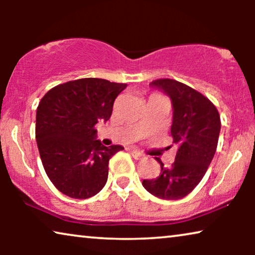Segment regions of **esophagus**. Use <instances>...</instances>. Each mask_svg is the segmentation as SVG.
I'll return each mask as SVG.
<instances>
[{"mask_svg":"<svg viewBox=\"0 0 255 255\" xmlns=\"http://www.w3.org/2000/svg\"><path fill=\"white\" fill-rule=\"evenodd\" d=\"M130 153H131V155L133 156L134 159H137V160H140V159L144 158V155H142L140 152L137 151V149H134V148H131L130 149Z\"/></svg>","mask_w":255,"mask_h":255,"instance_id":"esophagus-1","label":"esophagus"}]
</instances>
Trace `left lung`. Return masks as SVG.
I'll list each match as a JSON object with an SVG mask.
<instances>
[{"instance_id": "1", "label": "left lung", "mask_w": 255, "mask_h": 255, "mask_svg": "<svg viewBox=\"0 0 255 255\" xmlns=\"http://www.w3.org/2000/svg\"><path fill=\"white\" fill-rule=\"evenodd\" d=\"M149 86L172 101L170 133L177 151L170 167H165L156 158L161 173L156 179L142 181V186L162 200H180L191 193L207 173L217 148L221 117L209 99L184 83L159 79Z\"/></svg>"}]
</instances>
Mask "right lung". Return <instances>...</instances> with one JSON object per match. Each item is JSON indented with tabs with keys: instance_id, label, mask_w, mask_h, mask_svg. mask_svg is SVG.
Returning a JSON list of instances; mask_svg holds the SVG:
<instances>
[{
	"instance_id": "obj_1",
	"label": "right lung",
	"mask_w": 255,
	"mask_h": 255,
	"mask_svg": "<svg viewBox=\"0 0 255 255\" xmlns=\"http://www.w3.org/2000/svg\"><path fill=\"white\" fill-rule=\"evenodd\" d=\"M127 83L86 78L59 85L37 108L36 140L41 162L55 188L72 198H89L106 186L109 160L121 145L96 139L95 125L107 122Z\"/></svg>"
}]
</instances>
